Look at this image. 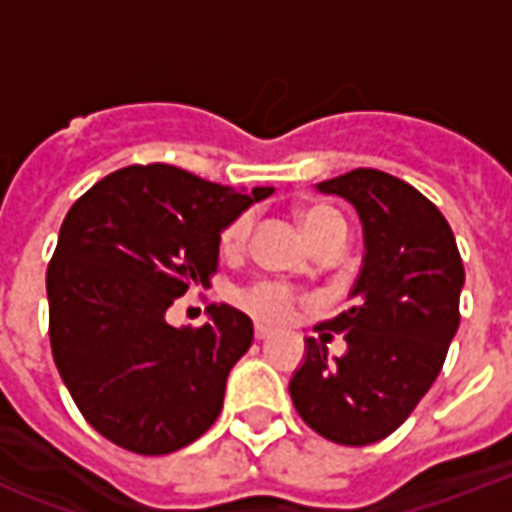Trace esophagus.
<instances>
[{
    "mask_svg": "<svg viewBox=\"0 0 512 512\" xmlns=\"http://www.w3.org/2000/svg\"><path fill=\"white\" fill-rule=\"evenodd\" d=\"M255 337L257 340H268V337H271V329L265 327V324H255Z\"/></svg>",
    "mask_w": 512,
    "mask_h": 512,
    "instance_id": "obj_1",
    "label": "esophagus"
}]
</instances>
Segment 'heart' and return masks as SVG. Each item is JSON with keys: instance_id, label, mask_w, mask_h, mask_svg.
I'll list each match as a JSON object with an SVG mask.
<instances>
[{"instance_id": "1", "label": "heart", "mask_w": 512, "mask_h": 512, "mask_svg": "<svg viewBox=\"0 0 512 512\" xmlns=\"http://www.w3.org/2000/svg\"><path fill=\"white\" fill-rule=\"evenodd\" d=\"M337 220H342V217L337 215L335 209L321 207V204H311V207L300 209V223H303L311 241L319 239L321 233L327 231L332 223H337ZM249 233H252V215L241 212L220 231V239H217L220 255L239 257L247 249ZM297 300H300L297 289L279 279L252 281V284L236 292V303L247 313H252L255 319L268 321V324H284V321L292 319Z\"/></svg>"}]
</instances>
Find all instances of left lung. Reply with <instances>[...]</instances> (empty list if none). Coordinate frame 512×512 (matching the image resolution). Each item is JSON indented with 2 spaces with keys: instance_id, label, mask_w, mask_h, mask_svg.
I'll use <instances>...</instances> for the list:
<instances>
[{
  "instance_id": "1",
  "label": "left lung",
  "mask_w": 512,
  "mask_h": 512,
  "mask_svg": "<svg viewBox=\"0 0 512 512\" xmlns=\"http://www.w3.org/2000/svg\"><path fill=\"white\" fill-rule=\"evenodd\" d=\"M316 188L356 207L366 255L353 305L316 327L345 335L348 353L329 361L327 348L308 337L289 396L327 441L377 444L436 382L460 327L465 268L446 217L404 180L358 167Z\"/></svg>"
}]
</instances>
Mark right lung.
<instances>
[{
  "label": "right lung",
  "mask_w": 512,
  "mask_h": 512,
  "mask_svg": "<svg viewBox=\"0 0 512 512\" xmlns=\"http://www.w3.org/2000/svg\"><path fill=\"white\" fill-rule=\"evenodd\" d=\"M271 193L132 164L68 209L47 265L50 348L82 417L111 444L159 457L212 428L252 321L209 305V324L175 329L167 311L209 287L220 231Z\"/></svg>",
  "instance_id": "right-lung-1"
}]
</instances>
